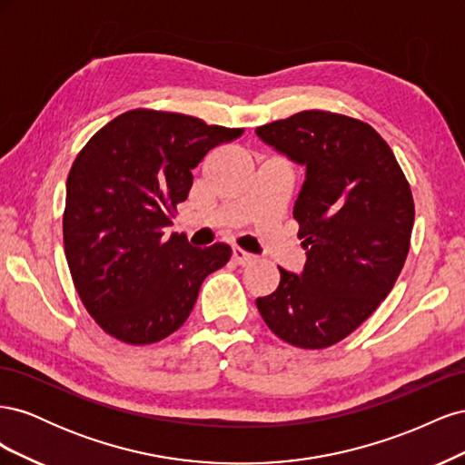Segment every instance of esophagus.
<instances>
[{
	"label": "esophagus",
	"instance_id": "obj_1",
	"mask_svg": "<svg viewBox=\"0 0 465 465\" xmlns=\"http://www.w3.org/2000/svg\"><path fill=\"white\" fill-rule=\"evenodd\" d=\"M252 260H254V256L248 254L246 250H242V248H232V262H234L236 265H248Z\"/></svg>",
	"mask_w": 465,
	"mask_h": 465
}]
</instances>
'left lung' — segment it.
I'll use <instances>...</instances> for the list:
<instances>
[{"mask_svg": "<svg viewBox=\"0 0 465 465\" xmlns=\"http://www.w3.org/2000/svg\"><path fill=\"white\" fill-rule=\"evenodd\" d=\"M258 137L306 166L292 217L306 250L302 272L279 267V287L256 306L281 340L323 349L355 331L380 306L410 252V182L369 124L304 110L260 125Z\"/></svg>", "mask_w": 465, "mask_h": 465, "instance_id": "left-lung-1", "label": "left lung"}]
</instances>
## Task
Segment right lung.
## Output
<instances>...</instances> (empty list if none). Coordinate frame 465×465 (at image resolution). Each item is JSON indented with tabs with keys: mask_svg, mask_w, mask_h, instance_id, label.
I'll use <instances>...</instances> for the list:
<instances>
[{
	"mask_svg": "<svg viewBox=\"0 0 465 465\" xmlns=\"http://www.w3.org/2000/svg\"><path fill=\"white\" fill-rule=\"evenodd\" d=\"M242 128L137 108L98 130L67 176L64 248L87 312L130 345L157 343L190 316L203 279L231 260V246H190L164 234L188 198L192 171Z\"/></svg>",
	"mask_w": 465,
	"mask_h": 465,
	"instance_id": "obj_1",
	"label": "right lung"
}]
</instances>
